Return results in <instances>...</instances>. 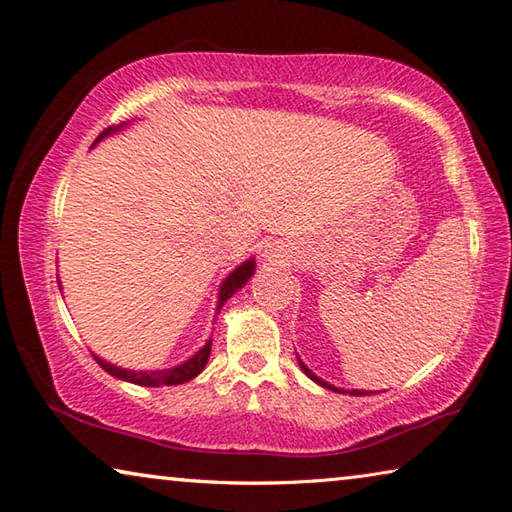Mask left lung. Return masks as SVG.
I'll list each match as a JSON object with an SVG mask.
<instances>
[{"mask_svg":"<svg viewBox=\"0 0 512 512\" xmlns=\"http://www.w3.org/2000/svg\"><path fill=\"white\" fill-rule=\"evenodd\" d=\"M297 362H299V368H302L304 370V373L310 377V379H313V382L315 384H319V386H324V388H328V390H337V393H346V390H342V388H335L333 384H328V382H324V379H319L315 373H313V370H310L304 362H302V359H299L297 357ZM350 395H355V397H362V395H368L366 393V390H350Z\"/></svg>","mask_w":512,"mask_h":512,"instance_id":"8db88e82","label":"left lung"}]
</instances>
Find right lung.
Instances as JSON below:
<instances>
[{"mask_svg":"<svg viewBox=\"0 0 512 512\" xmlns=\"http://www.w3.org/2000/svg\"><path fill=\"white\" fill-rule=\"evenodd\" d=\"M122 126H124V124H122ZM122 126H110V128H106L104 133H99V137L95 139V144L102 142L104 137L117 133V130L122 128ZM253 273H255V259L250 257L248 262H244L242 266H237V268L233 270V273H230V275L224 279L222 288H219L217 310L222 308L224 302H228V299L233 297V295L237 293V290L248 282L250 275H253ZM210 344H213V342H210V339H208L206 346H204L202 350H197V353H195L193 357H190L188 362L179 364V366H175V368H166V370H126V368H119V366H113V364L104 362V359H99L97 355H93V357H95V362H97L99 366H102L108 375H113V377H117V379H124V382L137 384V386H177V384L190 382V379L202 373L206 362H208V357H210Z\"/></svg>","mask_w":512,"mask_h":512,"instance_id":"1","label":"right lung"}]
</instances>
